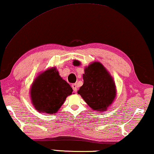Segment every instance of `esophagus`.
<instances>
[{"instance_id": "obj_1", "label": "esophagus", "mask_w": 154, "mask_h": 154, "mask_svg": "<svg viewBox=\"0 0 154 154\" xmlns=\"http://www.w3.org/2000/svg\"><path fill=\"white\" fill-rule=\"evenodd\" d=\"M72 88L73 89V91L75 92H76L77 90V84H72Z\"/></svg>"}]
</instances>
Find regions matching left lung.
Listing matches in <instances>:
<instances>
[{
	"mask_svg": "<svg viewBox=\"0 0 154 154\" xmlns=\"http://www.w3.org/2000/svg\"><path fill=\"white\" fill-rule=\"evenodd\" d=\"M73 65L79 66L74 60ZM84 84L77 93L93 110L103 112L113 103L116 88L113 77L100 62H93L84 69Z\"/></svg>",
	"mask_w": 154,
	"mask_h": 154,
	"instance_id": "8db88e82",
	"label": "left lung"
}]
</instances>
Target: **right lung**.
I'll return each mask as SVG.
<instances>
[{
    "label": "right lung",
    "instance_id": "obj_1",
    "mask_svg": "<svg viewBox=\"0 0 154 154\" xmlns=\"http://www.w3.org/2000/svg\"><path fill=\"white\" fill-rule=\"evenodd\" d=\"M72 93V88L60 77L56 68L38 75L30 90L32 103L38 112L55 113Z\"/></svg>",
    "mask_w": 154,
    "mask_h": 154
}]
</instances>
